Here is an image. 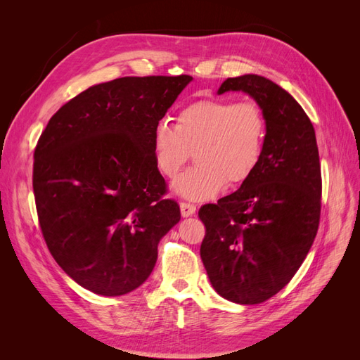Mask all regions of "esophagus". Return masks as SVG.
<instances>
[{
    "instance_id": "34e87169",
    "label": "esophagus",
    "mask_w": 360,
    "mask_h": 360,
    "mask_svg": "<svg viewBox=\"0 0 360 360\" xmlns=\"http://www.w3.org/2000/svg\"><path fill=\"white\" fill-rule=\"evenodd\" d=\"M180 210H181V216L183 217H189L192 216L195 212H197V207L189 202H181L180 204Z\"/></svg>"
}]
</instances>
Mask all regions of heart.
Here are the masks:
<instances>
[{"mask_svg": "<svg viewBox=\"0 0 360 360\" xmlns=\"http://www.w3.org/2000/svg\"><path fill=\"white\" fill-rule=\"evenodd\" d=\"M266 117L255 102L204 99L184 106L177 124L159 122L151 135L156 168L176 177L195 153L197 168L181 174L172 191L189 201L219 195L226 181L238 184L257 168L266 141Z\"/></svg>", "mask_w": 360, "mask_h": 360, "instance_id": "heart-1", "label": "heart"}]
</instances>
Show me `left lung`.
Listing matches in <instances>:
<instances>
[{
    "instance_id": "left-lung-1",
    "label": "left lung",
    "mask_w": 360,
    "mask_h": 360,
    "mask_svg": "<svg viewBox=\"0 0 360 360\" xmlns=\"http://www.w3.org/2000/svg\"><path fill=\"white\" fill-rule=\"evenodd\" d=\"M242 91L266 117L263 155L236 192L202 205L201 259L212 287L238 304L261 303L284 288L317 236L321 171L315 130L282 86L248 73L222 82L217 94Z\"/></svg>"
}]
</instances>
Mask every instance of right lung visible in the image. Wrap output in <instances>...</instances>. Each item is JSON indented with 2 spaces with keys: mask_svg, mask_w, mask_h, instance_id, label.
<instances>
[{
  "mask_svg": "<svg viewBox=\"0 0 360 360\" xmlns=\"http://www.w3.org/2000/svg\"><path fill=\"white\" fill-rule=\"evenodd\" d=\"M192 76H126L79 93L52 115L34 151L32 189L43 237L81 287L123 296L155 269L160 238L180 221L162 200L155 126Z\"/></svg>",
  "mask_w": 360,
  "mask_h": 360,
  "instance_id": "1",
  "label": "right lung"
}]
</instances>
